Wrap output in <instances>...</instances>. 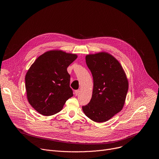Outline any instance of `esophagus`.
I'll return each mask as SVG.
<instances>
[{
	"label": "esophagus",
	"instance_id": "esophagus-1",
	"mask_svg": "<svg viewBox=\"0 0 159 159\" xmlns=\"http://www.w3.org/2000/svg\"><path fill=\"white\" fill-rule=\"evenodd\" d=\"M79 92H80V90H76L75 91V95H76V96H77V95L79 94Z\"/></svg>",
	"mask_w": 159,
	"mask_h": 159
}]
</instances>
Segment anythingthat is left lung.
Masks as SVG:
<instances>
[{"mask_svg":"<svg viewBox=\"0 0 159 159\" xmlns=\"http://www.w3.org/2000/svg\"><path fill=\"white\" fill-rule=\"evenodd\" d=\"M93 77L92 98L82 106L85 115L98 123L110 120L121 111L128 90V82L119 61L107 53L85 57Z\"/></svg>","mask_w":159,"mask_h":159,"instance_id":"1","label":"left lung"}]
</instances>
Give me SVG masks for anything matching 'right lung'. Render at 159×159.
Returning <instances> with one entry per match:
<instances>
[{"mask_svg": "<svg viewBox=\"0 0 159 159\" xmlns=\"http://www.w3.org/2000/svg\"><path fill=\"white\" fill-rule=\"evenodd\" d=\"M77 58L75 54L49 51L39 56L30 68L25 77L27 98L41 115L56 114L73 96L66 69Z\"/></svg>", "mask_w": 159, "mask_h": 159, "instance_id": "right-lung-1", "label": "right lung"}]
</instances>
